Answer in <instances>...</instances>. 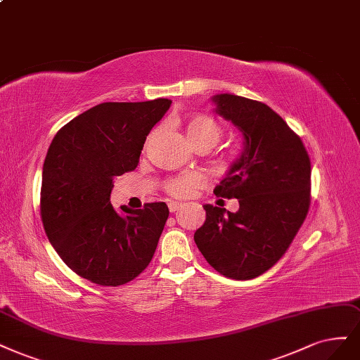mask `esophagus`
Returning a JSON list of instances; mask_svg holds the SVG:
<instances>
[{
	"mask_svg": "<svg viewBox=\"0 0 360 360\" xmlns=\"http://www.w3.org/2000/svg\"><path fill=\"white\" fill-rule=\"evenodd\" d=\"M168 207H169V212H171V213H176L177 210L181 207V204H179V202H174V201H171V202L168 204Z\"/></svg>",
	"mask_w": 360,
	"mask_h": 360,
	"instance_id": "obj_1",
	"label": "esophagus"
}]
</instances>
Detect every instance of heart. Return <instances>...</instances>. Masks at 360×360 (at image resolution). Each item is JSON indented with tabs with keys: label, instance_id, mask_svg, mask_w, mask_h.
<instances>
[{
	"label": "heart",
	"instance_id": "1",
	"mask_svg": "<svg viewBox=\"0 0 360 360\" xmlns=\"http://www.w3.org/2000/svg\"><path fill=\"white\" fill-rule=\"evenodd\" d=\"M183 127L186 137L195 148L213 147L221 137V127L214 119L204 115L188 117L183 122ZM204 184V176L198 174V172H189V174L171 179L167 183V191L176 198H188L195 192V189L202 188Z\"/></svg>",
	"mask_w": 360,
	"mask_h": 360
}]
</instances>
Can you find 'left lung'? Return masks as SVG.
Instances as JSON below:
<instances>
[{"label": "left lung", "instance_id": "left-lung-1", "mask_svg": "<svg viewBox=\"0 0 360 360\" xmlns=\"http://www.w3.org/2000/svg\"><path fill=\"white\" fill-rule=\"evenodd\" d=\"M214 111L243 134V148L216 186L238 212L205 204L198 249L220 274L250 280L286 253L309 207L311 164L301 139L266 104L233 94L212 96Z\"/></svg>", "mask_w": 360, "mask_h": 360}]
</instances>
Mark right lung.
Masks as SVG:
<instances>
[{
  "mask_svg": "<svg viewBox=\"0 0 360 360\" xmlns=\"http://www.w3.org/2000/svg\"><path fill=\"white\" fill-rule=\"evenodd\" d=\"M171 100L103 103L70 120L49 147L41 179V220L49 241L80 277L120 286L147 268L169 210L165 202L116 212V177L137 168L148 132Z\"/></svg>",
  "mask_w": 360,
  "mask_h": 360,
  "instance_id": "1",
  "label": "right lung"
}]
</instances>
